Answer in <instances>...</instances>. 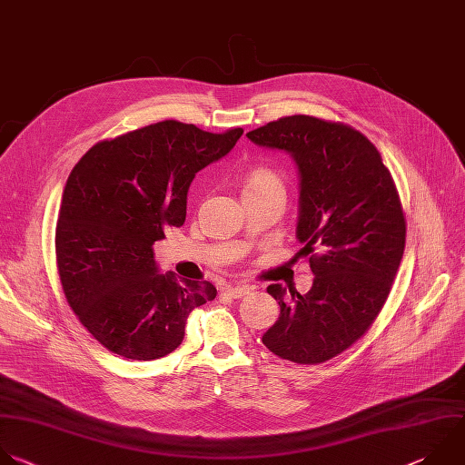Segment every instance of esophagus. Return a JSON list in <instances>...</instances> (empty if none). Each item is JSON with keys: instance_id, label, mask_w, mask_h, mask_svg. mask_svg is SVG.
<instances>
[{"instance_id": "obj_1", "label": "esophagus", "mask_w": 465, "mask_h": 465, "mask_svg": "<svg viewBox=\"0 0 465 465\" xmlns=\"http://www.w3.org/2000/svg\"><path fill=\"white\" fill-rule=\"evenodd\" d=\"M226 293H228L230 297L239 299V297H244L246 293H250V286H248V284H235V286L228 284V286H226Z\"/></svg>"}]
</instances>
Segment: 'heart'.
I'll list each match as a JSON object with an SVG mask.
<instances>
[{
	"label": "heart",
	"instance_id": "obj_1",
	"mask_svg": "<svg viewBox=\"0 0 465 465\" xmlns=\"http://www.w3.org/2000/svg\"><path fill=\"white\" fill-rule=\"evenodd\" d=\"M253 186H277L282 190L281 186V181L270 173V172H255L250 175L248 183H246V188H253Z\"/></svg>",
	"mask_w": 465,
	"mask_h": 465
}]
</instances>
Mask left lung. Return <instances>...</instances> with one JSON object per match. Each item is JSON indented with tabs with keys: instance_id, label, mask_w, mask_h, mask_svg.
<instances>
[{
	"instance_id": "8db88e82",
	"label": "left lung",
	"mask_w": 465,
	"mask_h": 465,
	"mask_svg": "<svg viewBox=\"0 0 465 465\" xmlns=\"http://www.w3.org/2000/svg\"><path fill=\"white\" fill-rule=\"evenodd\" d=\"M246 136L290 154L297 170L295 237L311 253L314 282L304 295L270 284L277 322L262 334L275 356L316 365L358 341L380 314L405 248L400 197L378 149L360 131L293 114Z\"/></svg>"
}]
</instances>
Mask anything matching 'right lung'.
I'll list each match as a JSON object with an SVG mask.
<instances>
[{
  "instance_id": "right-lung-1",
  "label": "right lung",
  "mask_w": 465,
  "mask_h": 465,
  "mask_svg": "<svg viewBox=\"0 0 465 465\" xmlns=\"http://www.w3.org/2000/svg\"><path fill=\"white\" fill-rule=\"evenodd\" d=\"M241 134L164 120L96 143L71 172L56 224L58 272L74 314L113 354L168 356L193 308L215 299L208 281L161 273L153 244L184 224L195 175Z\"/></svg>"
}]
</instances>
